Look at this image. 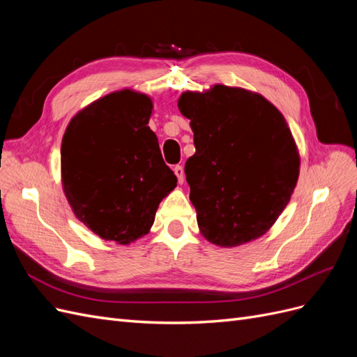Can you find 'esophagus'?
Listing matches in <instances>:
<instances>
[{
	"instance_id": "34e87169",
	"label": "esophagus",
	"mask_w": 357,
	"mask_h": 357,
	"mask_svg": "<svg viewBox=\"0 0 357 357\" xmlns=\"http://www.w3.org/2000/svg\"><path fill=\"white\" fill-rule=\"evenodd\" d=\"M174 174L177 176L178 183H183V180H185V169H183L181 165H176L174 167Z\"/></svg>"
}]
</instances>
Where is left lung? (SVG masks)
<instances>
[{"mask_svg": "<svg viewBox=\"0 0 357 357\" xmlns=\"http://www.w3.org/2000/svg\"><path fill=\"white\" fill-rule=\"evenodd\" d=\"M195 155L185 165L201 234L235 247L264 235L286 208L299 155L283 114L262 95L215 84L185 92Z\"/></svg>", "mask_w": 357, "mask_h": 357, "instance_id": "obj_1", "label": "left lung"}]
</instances>
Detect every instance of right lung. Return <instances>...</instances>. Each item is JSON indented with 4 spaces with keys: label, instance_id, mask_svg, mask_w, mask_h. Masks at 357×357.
I'll use <instances>...</instances> for the list:
<instances>
[{
    "label": "right lung",
    "instance_id": "1",
    "mask_svg": "<svg viewBox=\"0 0 357 357\" xmlns=\"http://www.w3.org/2000/svg\"><path fill=\"white\" fill-rule=\"evenodd\" d=\"M152 100L119 91L73 117L61 146L62 186L80 222L128 244L152 228L159 202L177 186L147 126Z\"/></svg>",
    "mask_w": 357,
    "mask_h": 357
}]
</instances>
